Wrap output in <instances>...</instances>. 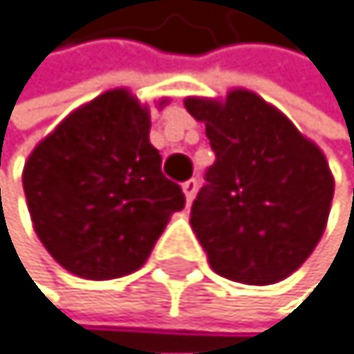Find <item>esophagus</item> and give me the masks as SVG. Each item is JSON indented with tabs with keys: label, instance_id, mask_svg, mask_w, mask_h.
<instances>
[{
	"label": "esophagus",
	"instance_id": "1",
	"mask_svg": "<svg viewBox=\"0 0 354 354\" xmlns=\"http://www.w3.org/2000/svg\"><path fill=\"white\" fill-rule=\"evenodd\" d=\"M196 189H198L196 178H189V180H185V183H183V192H185V198H187V203H192V201H194Z\"/></svg>",
	"mask_w": 354,
	"mask_h": 354
}]
</instances>
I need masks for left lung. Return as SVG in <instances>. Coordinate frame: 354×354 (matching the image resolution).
Returning a JSON list of instances; mask_svg holds the SVG:
<instances>
[{
	"mask_svg": "<svg viewBox=\"0 0 354 354\" xmlns=\"http://www.w3.org/2000/svg\"><path fill=\"white\" fill-rule=\"evenodd\" d=\"M214 151L189 223L214 273L273 285L294 273L326 230L335 180L321 149L248 90L223 104L187 99Z\"/></svg>",
	"mask_w": 354,
	"mask_h": 354,
	"instance_id": "1",
	"label": "left lung"
}]
</instances>
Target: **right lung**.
I'll return each instance as SVG.
<instances>
[{"instance_id":"add662e5","label":"right lung","mask_w":354,"mask_h":354,"mask_svg":"<svg viewBox=\"0 0 354 354\" xmlns=\"http://www.w3.org/2000/svg\"><path fill=\"white\" fill-rule=\"evenodd\" d=\"M149 110L110 90L72 113L28 156L22 174L40 241L88 280L138 271L174 212L180 185L165 178L149 142Z\"/></svg>"}]
</instances>
